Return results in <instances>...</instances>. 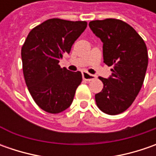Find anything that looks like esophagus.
<instances>
[{
  "label": "esophagus",
  "instance_id": "obj_1",
  "mask_svg": "<svg viewBox=\"0 0 156 156\" xmlns=\"http://www.w3.org/2000/svg\"><path fill=\"white\" fill-rule=\"evenodd\" d=\"M82 78H83V80H85V81H92V80H94V79H95V76L94 75L89 74V73H87L86 71H83V72H82Z\"/></svg>",
  "mask_w": 156,
  "mask_h": 156
}]
</instances>
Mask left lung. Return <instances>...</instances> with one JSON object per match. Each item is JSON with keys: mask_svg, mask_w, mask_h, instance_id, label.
<instances>
[{"mask_svg": "<svg viewBox=\"0 0 156 156\" xmlns=\"http://www.w3.org/2000/svg\"><path fill=\"white\" fill-rule=\"evenodd\" d=\"M88 26L103 43L104 63L113 67L108 79L99 77L103 88L95 94L96 104L108 115L121 114L131 106L143 84L147 47L135 29L121 20L92 21Z\"/></svg>", "mask_w": 156, "mask_h": 156, "instance_id": "8db88e82", "label": "left lung"}]
</instances>
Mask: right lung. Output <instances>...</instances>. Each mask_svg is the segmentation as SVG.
I'll return each mask as SVG.
<instances>
[{
    "instance_id": "right-lung-1",
    "label": "right lung",
    "mask_w": 156,
    "mask_h": 156,
    "mask_svg": "<svg viewBox=\"0 0 156 156\" xmlns=\"http://www.w3.org/2000/svg\"><path fill=\"white\" fill-rule=\"evenodd\" d=\"M86 21L49 19L29 32L21 48L23 75L35 103L50 114L66 110L82 81L80 71L59 65L87 27Z\"/></svg>"
}]
</instances>
